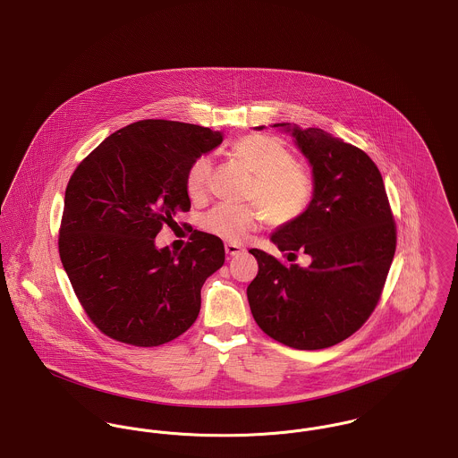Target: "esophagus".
Instances as JSON below:
<instances>
[{"label":"esophagus","instance_id":"1","mask_svg":"<svg viewBox=\"0 0 458 458\" xmlns=\"http://www.w3.org/2000/svg\"><path fill=\"white\" fill-rule=\"evenodd\" d=\"M225 250H226V254H228V256H237V254L244 252V249L241 246H237V244H226V246H225Z\"/></svg>","mask_w":458,"mask_h":458}]
</instances>
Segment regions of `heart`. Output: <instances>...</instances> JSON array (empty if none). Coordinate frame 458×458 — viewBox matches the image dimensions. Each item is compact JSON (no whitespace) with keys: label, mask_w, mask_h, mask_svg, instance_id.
Wrapping results in <instances>:
<instances>
[{"label":"heart","mask_w":458,"mask_h":458,"mask_svg":"<svg viewBox=\"0 0 458 458\" xmlns=\"http://www.w3.org/2000/svg\"><path fill=\"white\" fill-rule=\"evenodd\" d=\"M232 155L252 174L247 200L259 204L214 208L204 226L216 237L239 244L258 230L267 216L268 223L282 226L307 211L314 195V179L309 171L294 164L293 153L270 136L252 134L233 144ZM211 176L209 157L197 158L186 174L190 197L199 199L208 191Z\"/></svg>","instance_id":"obj_1"}]
</instances>
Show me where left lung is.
I'll use <instances>...</instances> for the list:
<instances>
[{
    "instance_id": "1",
    "label": "left lung",
    "mask_w": 458,
    "mask_h": 458,
    "mask_svg": "<svg viewBox=\"0 0 458 458\" xmlns=\"http://www.w3.org/2000/svg\"><path fill=\"white\" fill-rule=\"evenodd\" d=\"M272 127L291 134L309 160L314 195L307 211L279 226L270 241L293 256L309 254L312 263L284 267L250 249L259 270L247 300L270 338L300 351L327 349L375 310L395 252V225L382 174L362 149L316 127Z\"/></svg>"
}]
</instances>
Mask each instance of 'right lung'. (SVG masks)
Here are the masks:
<instances>
[{
    "instance_id": "right-lung-1",
    "label": "right lung",
    "mask_w": 458,
    "mask_h": 458,
    "mask_svg": "<svg viewBox=\"0 0 458 458\" xmlns=\"http://www.w3.org/2000/svg\"><path fill=\"white\" fill-rule=\"evenodd\" d=\"M223 142L208 127L141 120L106 138L72 173L59 254L90 320L109 338L158 347L200 312V289L225 263L219 237L195 230L181 252L157 233L190 211L186 174Z\"/></svg>"
}]
</instances>
